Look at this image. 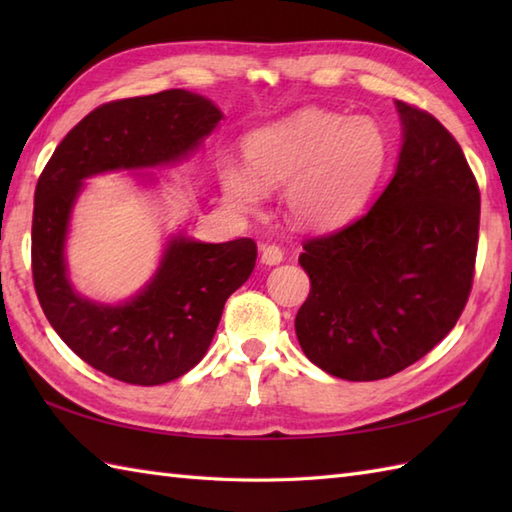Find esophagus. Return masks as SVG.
<instances>
[{
    "mask_svg": "<svg viewBox=\"0 0 512 512\" xmlns=\"http://www.w3.org/2000/svg\"><path fill=\"white\" fill-rule=\"evenodd\" d=\"M284 262V250L279 246H262V264L266 266H277Z\"/></svg>",
    "mask_w": 512,
    "mask_h": 512,
    "instance_id": "34e87169",
    "label": "esophagus"
}]
</instances>
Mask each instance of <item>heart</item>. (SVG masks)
<instances>
[{
  "label": "heart",
  "instance_id": "heart-1",
  "mask_svg": "<svg viewBox=\"0 0 512 512\" xmlns=\"http://www.w3.org/2000/svg\"><path fill=\"white\" fill-rule=\"evenodd\" d=\"M246 166L224 158L220 189L239 213H255L264 189L284 188L290 220L332 231L365 209L389 162V138L372 116L301 110L244 140Z\"/></svg>",
  "mask_w": 512,
  "mask_h": 512
}]
</instances>
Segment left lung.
Instances as JSON below:
<instances>
[{"mask_svg": "<svg viewBox=\"0 0 512 512\" xmlns=\"http://www.w3.org/2000/svg\"><path fill=\"white\" fill-rule=\"evenodd\" d=\"M394 178L361 220L308 239L299 264L310 295L295 332L336 378L380 380L431 352L469 299L480 189L462 147L431 114L396 101Z\"/></svg>", "mask_w": 512, "mask_h": 512, "instance_id": "obj_1", "label": "left lung"}]
</instances>
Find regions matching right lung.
Masks as SVG:
<instances>
[{
	"instance_id": "right-lung-1",
	"label": "right lung",
	"mask_w": 512,
	"mask_h": 512,
	"mask_svg": "<svg viewBox=\"0 0 512 512\" xmlns=\"http://www.w3.org/2000/svg\"><path fill=\"white\" fill-rule=\"evenodd\" d=\"M224 114L189 90L107 103L90 112L54 149L35 191L32 279L43 312L85 363L132 385H162L202 361L226 299L255 268L253 239L209 244L184 231L167 235L154 275L132 297L103 303L70 279L68 246L85 180L114 171L156 187L151 169L180 165L200 151Z\"/></svg>"
}]
</instances>
